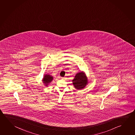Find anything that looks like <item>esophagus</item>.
<instances>
[{
	"instance_id": "obj_1",
	"label": "esophagus",
	"mask_w": 135,
	"mask_h": 135,
	"mask_svg": "<svg viewBox=\"0 0 135 135\" xmlns=\"http://www.w3.org/2000/svg\"><path fill=\"white\" fill-rule=\"evenodd\" d=\"M62 79H65V78H64V77H62Z\"/></svg>"
}]
</instances>
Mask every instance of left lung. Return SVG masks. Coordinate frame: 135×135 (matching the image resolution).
Wrapping results in <instances>:
<instances>
[{
    "label": "left lung",
    "instance_id": "obj_1",
    "mask_svg": "<svg viewBox=\"0 0 135 135\" xmlns=\"http://www.w3.org/2000/svg\"><path fill=\"white\" fill-rule=\"evenodd\" d=\"M74 87L77 90L83 89L88 84V79L85 73L80 72L76 74L74 79L72 80Z\"/></svg>",
    "mask_w": 135,
    "mask_h": 135
}]
</instances>
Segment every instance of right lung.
Here are the masks:
<instances>
[{"label": "right lung", "instance_id": "add662e5", "mask_svg": "<svg viewBox=\"0 0 135 135\" xmlns=\"http://www.w3.org/2000/svg\"><path fill=\"white\" fill-rule=\"evenodd\" d=\"M52 76H51L49 74H45L43 78V83H44L45 86H47L52 81Z\"/></svg>", "mask_w": 135, "mask_h": 135}]
</instances>
